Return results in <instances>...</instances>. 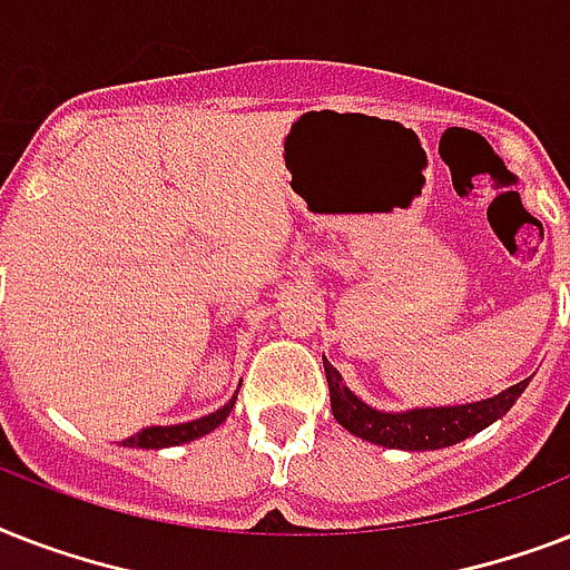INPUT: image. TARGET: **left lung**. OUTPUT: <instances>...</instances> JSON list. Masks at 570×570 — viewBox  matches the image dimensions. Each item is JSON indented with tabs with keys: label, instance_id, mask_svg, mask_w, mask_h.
Segmentation results:
<instances>
[{
	"label": "left lung",
	"instance_id": "left-lung-1",
	"mask_svg": "<svg viewBox=\"0 0 570 570\" xmlns=\"http://www.w3.org/2000/svg\"><path fill=\"white\" fill-rule=\"evenodd\" d=\"M325 364V379L331 387V411L346 432L355 438H364L370 443L387 446V450H443L452 443H461L470 434L482 432L491 423H497L509 407L518 402L530 379L521 384L505 387L482 402H470V405H443V407H411V411H379V407L366 405L364 399L355 396L346 387V381L340 370L328 364V357L322 355Z\"/></svg>",
	"mask_w": 570,
	"mask_h": 570
}]
</instances>
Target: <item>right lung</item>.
Returning <instances> with one entry per match:
<instances>
[{"mask_svg":"<svg viewBox=\"0 0 570 570\" xmlns=\"http://www.w3.org/2000/svg\"><path fill=\"white\" fill-rule=\"evenodd\" d=\"M236 396H239V390H236ZM236 396L227 402L224 407L213 411V414L200 416V420H191V423H180V425H150V429H141L138 434L127 438L124 446H138V450H165V446H180V443H189L195 438H204L213 429L230 416L233 405H236Z\"/></svg>","mask_w":570,"mask_h":570,"instance_id":"right-lung-1","label":"right lung"}]
</instances>
